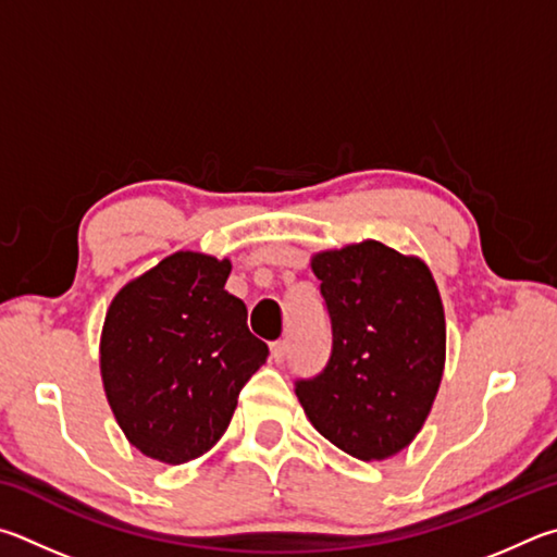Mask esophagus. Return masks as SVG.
Returning a JSON list of instances; mask_svg holds the SVG:
<instances>
[{"label":"esophagus","instance_id":"esophagus-1","mask_svg":"<svg viewBox=\"0 0 557 557\" xmlns=\"http://www.w3.org/2000/svg\"><path fill=\"white\" fill-rule=\"evenodd\" d=\"M286 355H288V343H286V339H278V343H273V345H271V357H273V362H284Z\"/></svg>","mask_w":557,"mask_h":557}]
</instances>
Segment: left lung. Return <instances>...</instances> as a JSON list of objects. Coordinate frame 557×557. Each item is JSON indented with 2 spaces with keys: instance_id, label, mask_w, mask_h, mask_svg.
Instances as JSON below:
<instances>
[{
  "instance_id": "left-lung-1",
  "label": "left lung",
  "mask_w": 557,
  "mask_h": 557,
  "mask_svg": "<svg viewBox=\"0 0 557 557\" xmlns=\"http://www.w3.org/2000/svg\"><path fill=\"white\" fill-rule=\"evenodd\" d=\"M333 349L298 379L315 431L357 460H386L413 443L445 369V310L428 263L376 239L318 251Z\"/></svg>"
}]
</instances>
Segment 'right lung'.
Here are the masks:
<instances>
[{
	"label": "right lung",
	"mask_w": 557,
	"mask_h": 557,
	"mask_svg": "<svg viewBox=\"0 0 557 557\" xmlns=\"http://www.w3.org/2000/svg\"><path fill=\"white\" fill-rule=\"evenodd\" d=\"M230 259L175 251L120 288L107 308L100 374L107 404L136 450L183 465L218 445L237 396L269 347L247 306L224 290Z\"/></svg>",
	"instance_id": "obj_1"
}]
</instances>
